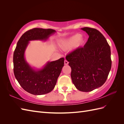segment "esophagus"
<instances>
[{
	"mask_svg": "<svg viewBox=\"0 0 124 124\" xmlns=\"http://www.w3.org/2000/svg\"><path fill=\"white\" fill-rule=\"evenodd\" d=\"M68 62L67 61H66V60H65V61H64V64L65 65H68Z\"/></svg>",
	"mask_w": 124,
	"mask_h": 124,
	"instance_id": "esophagus-1",
	"label": "esophagus"
}]
</instances>
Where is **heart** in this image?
<instances>
[{
	"label": "heart",
	"mask_w": 124,
	"mask_h": 124,
	"mask_svg": "<svg viewBox=\"0 0 124 124\" xmlns=\"http://www.w3.org/2000/svg\"><path fill=\"white\" fill-rule=\"evenodd\" d=\"M86 41V38L84 35L76 34L68 39L62 41L59 44V47L63 51L70 50L74 46L76 48L82 46Z\"/></svg>",
	"instance_id": "obj_1"
}]
</instances>
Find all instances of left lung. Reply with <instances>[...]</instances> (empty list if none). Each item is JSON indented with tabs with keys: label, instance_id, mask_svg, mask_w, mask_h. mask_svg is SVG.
<instances>
[{
	"label": "left lung",
	"instance_id": "8db88e82",
	"mask_svg": "<svg viewBox=\"0 0 124 124\" xmlns=\"http://www.w3.org/2000/svg\"><path fill=\"white\" fill-rule=\"evenodd\" d=\"M89 36L83 47L66 56L71 68L72 83L78 91L88 92L101 87L110 71L111 49L106 39L98 30L84 27Z\"/></svg>",
	"mask_w": 124,
	"mask_h": 124
}]
</instances>
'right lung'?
I'll return each instance as SVG.
<instances>
[{"label":"right lung","mask_w":124,"mask_h":124,"mask_svg":"<svg viewBox=\"0 0 124 124\" xmlns=\"http://www.w3.org/2000/svg\"><path fill=\"white\" fill-rule=\"evenodd\" d=\"M56 32L52 29L35 28L25 32L17 43L13 54L14 74L21 87L31 94L44 95L54 88L64 66V58L47 62L42 68L37 69L26 61V50L29 41H46Z\"/></svg>","instance_id":"right-lung-1"}]
</instances>
